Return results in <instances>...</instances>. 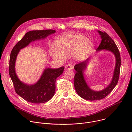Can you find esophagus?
Segmentation results:
<instances>
[{"label":"esophagus","mask_w":132,"mask_h":132,"mask_svg":"<svg viewBox=\"0 0 132 132\" xmlns=\"http://www.w3.org/2000/svg\"><path fill=\"white\" fill-rule=\"evenodd\" d=\"M73 65H72L71 64H68V65L65 66V69L66 70H71L73 68Z\"/></svg>","instance_id":"1"}]
</instances>
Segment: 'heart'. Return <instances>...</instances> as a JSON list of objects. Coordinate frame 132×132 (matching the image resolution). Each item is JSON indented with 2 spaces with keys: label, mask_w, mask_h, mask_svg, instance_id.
<instances>
[{
  "label": "heart",
  "mask_w": 132,
  "mask_h": 132,
  "mask_svg": "<svg viewBox=\"0 0 132 132\" xmlns=\"http://www.w3.org/2000/svg\"><path fill=\"white\" fill-rule=\"evenodd\" d=\"M55 45L61 53L53 50L52 55L56 59H62L64 58L63 54H68L76 51L77 57L84 59L90 54L93 47L92 41L81 34H68L61 36L56 40Z\"/></svg>",
  "instance_id": "1"
}]
</instances>
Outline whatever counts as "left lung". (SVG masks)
Returning a JSON list of instances; mask_svg holds the SVG:
<instances>
[{
	"label": "left lung",
	"mask_w": 132,
	"mask_h": 132,
	"mask_svg": "<svg viewBox=\"0 0 132 132\" xmlns=\"http://www.w3.org/2000/svg\"><path fill=\"white\" fill-rule=\"evenodd\" d=\"M102 41L97 51H99L105 49L112 52L116 58V64L113 73L112 80L109 85L103 90L99 91H95L91 90L87 85L84 77L83 71L85 70L87 66L88 60L78 63L75 66L74 68L76 71L74 77V87L78 95L82 98L90 101L101 100L106 97L113 90L118 84L121 67V56L119 50L111 37L105 32H103L98 31Z\"/></svg>",
	"instance_id": "1"
}]
</instances>
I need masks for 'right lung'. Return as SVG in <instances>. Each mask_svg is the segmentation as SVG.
<instances>
[{"instance_id": "1", "label": "right lung", "mask_w": 132, "mask_h": 132, "mask_svg": "<svg viewBox=\"0 0 132 132\" xmlns=\"http://www.w3.org/2000/svg\"><path fill=\"white\" fill-rule=\"evenodd\" d=\"M55 32L54 30L28 32L23 38L15 45L11 51L9 60V73L16 93L29 102L43 103L51 100L55 92L56 79L63 73L64 67L57 69L46 68L44 70L39 80L35 84L26 85L18 79L15 73V63L17 55L21 49L28 46L32 41L44 39Z\"/></svg>"}]
</instances>
